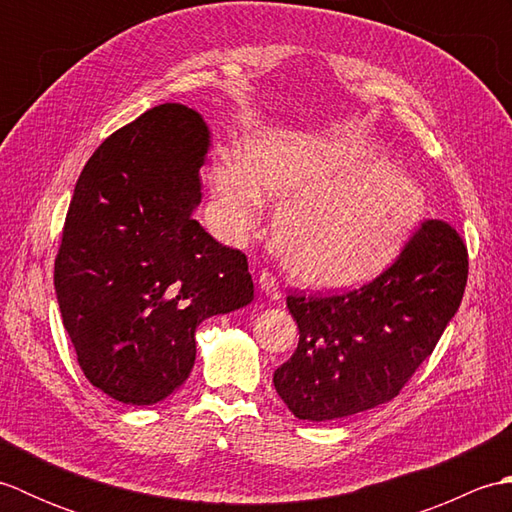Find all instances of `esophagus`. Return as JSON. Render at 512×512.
Returning a JSON list of instances; mask_svg holds the SVG:
<instances>
[{"label": "esophagus", "instance_id": "esophagus-1", "mask_svg": "<svg viewBox=\"0 0 512 512\" xmlns=\"http://www.w3.org/2000/svg\"><path fill=\"white\" fill-rule=\"evenodd\" d=\"M259 286H262V290L270 299H281L279 281L273 273H270V270H262V273H259Z\"/></svg>", "mask_w": 512, "mask_h": 512}]
</instances>
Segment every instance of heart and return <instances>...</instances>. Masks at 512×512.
I'll return each instance as SVG.
<instances>
[{"mask_svg":"<svg viewBox=\"0 0 512 512\" xmlns=\"http://www.w3.org/2000/svg\"><path fill=\"white\" fill-rule=\"evenodd\" d=\"M369 151L339 138L268 134L246 151L211 158L213 220L239 239L264 211V193L288 200L277 242L288 270L314 286H354L398 255L424 211L418 184L389 167L369 169Z\"/></svg>","mask_w":512,"mask_h":512,"instance_id":"1","label":"heart"}]
</instances>
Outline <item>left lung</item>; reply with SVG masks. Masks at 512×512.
<instances>
[{"mask_svg": "<svg viewBox=\"0 0 512 512\" xmlns=\"http://www.w3.org/2000/svg\"><path fill=\"white\" fill-rule=\"evenodd\" d=\"M469 250L444 220H424L394 264L361 288L286 303L299 345L273 383L299 420H334L400 394L458 312Z\"/></svg>", "mask_w": 512, "mask_h": 512, "instance_id": "8db88e82", "label": "left lung"}]
</instances>
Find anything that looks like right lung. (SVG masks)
<instances>
[{
    "label": "right lung",
    "mask_w": 512,
    "mask_h": 512,
    "mask_svg": "<svg viewBox=\"0 0 512 512\" xmlns=\"http://www.w3.org/2000/svg\"><path fill=\"white\" fill-rule=\"evenodd\" d=\"M211 132L180 103L151 107L83 167L54 259V290L85 378L154 405L189 378L195 330L253 301L248 259L204 231Z\"/></svg>",
    "instance_id": "right-lung-1"
}]
</instances>
